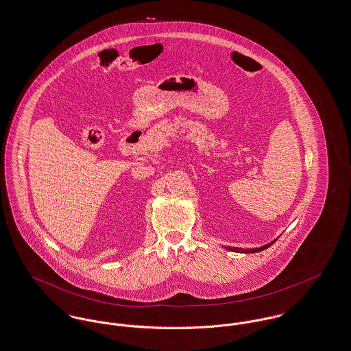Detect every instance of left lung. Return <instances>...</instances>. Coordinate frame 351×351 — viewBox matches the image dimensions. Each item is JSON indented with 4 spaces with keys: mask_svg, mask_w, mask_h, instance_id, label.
Returning <instances> with one entry per match:
<instances>
[{
    "mask_svg": "<svg viewBox=\"0 0 351 351\" xmlns=\"http://www.w3.org/2000/svg\"><path fill=\"white\" fill-rule=\"evenodd\" d=\"M276 241V239H274ZM274 241L273 242H269L268 245H265V246H261V247H256V249H250V250H241V249H237V247H229V249H232L234 252H243V253H256V252H261V250H264V249H267V247H269L271 245L274 243Z\"/></svg>",
    "mask_w": 351,
    "mask_h": 351,
    "instance_id": "8db88e82",
    "label": "left lung"
}]
</instances>
